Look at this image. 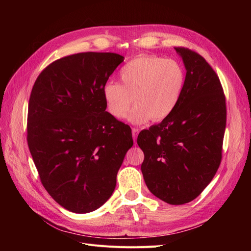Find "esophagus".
Instances as JSON below:
<instances>
[{
	"mask_svg": "<svg viewBox=\"0 0 251 251\" xmlns=\"http://www.w3.org/2000/svg\"><path fill=\"white\" fill-rule=\"evenodd\" d=\"M138 133H139V128H137V127H133L132 128V136H133L134 141L136 140V138H137Z\"/></svg>",
	"mask_w": 251,
	"mask_h": 251,
	"instance_id": "obj_1",
	"label": "esophagus"
}]
</instances>
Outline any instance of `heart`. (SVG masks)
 Listing matches in <instances>:
<instances>
[{"label":"heart","mask_w":251,"mask_h":251,"mask_svg":"<svg viewBox=\"0 0 251 251\" xmlns=\"http://www.w3.org/2000/svg\"><path fill=\"white\" fill-rule=\"evenodd\" d=\"M121 85L108 81L102 95L108 112L123 119L131 105V123L140 125L160 121L176 109L185 86V72L175 59L156 55H141L130 60L119 72Z\"/></svg>","instance_id":"obj_1"}]
</instances>
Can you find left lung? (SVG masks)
Returning <instances> with one entry per match:
<instances>
[{
  "label": "left lung",
  "mask_w": 251,
  "mask_h": 251,
  "mask_svg": "<svg viewBox=\"0 0 251 251\" xmlns=\"http://www.w3.org/2000/svg\"><path fill=\"white\" fill-rule=\"evenodd\" d=\"M175 50L186 69L183 93L171 115L141 131L137 143L150 192L180 205L204 191L221 163L226 102L221 81L204 57L188 48Z\"/></svg>",
  "instance_id": "left-lung-1"
}]
</instances>
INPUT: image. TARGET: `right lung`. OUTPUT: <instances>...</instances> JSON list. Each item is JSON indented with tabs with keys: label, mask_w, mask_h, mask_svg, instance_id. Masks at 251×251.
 Listing matches in <instances>:
<instances>
[{
	"label": "right lung",
	"mask_w": 251,
	"mask_h": 251,
	"mask_svg": "<svg viewBox=\"0 0 251 251\" xmlns=\"http://www.w3.org/2000/svg\"><path fill=\"white\" fill-rule=\"evenodd\" d=\"M125 57L81 52L51 63L28 104L27 142L43 186L60 206L91 212L107 201L132 130L105 111L102 88Z\"/></svg>",
	"instance_id": "obj_1"
}]
</instances>
